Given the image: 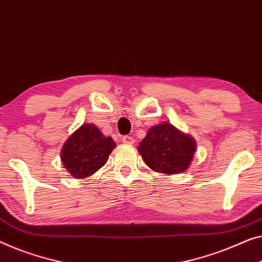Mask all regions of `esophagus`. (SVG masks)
<instances>
[{
  "instance_id": "esophagus-1",
  "label": "esophagus",
  "mask_w": 262,
  "mask_h": 262,
  "mask_svg": "<svg viewBox=\"0 0 262 262\" xmlns=\"http://www.w3.org/2000/svg\"><path fill=\"white\" fill-rule=\"evenodd\" d=\"M123 143L127 144V145H132L135 143V139L131 137V136H124L123 137Z\"/></svg>"
}]
</instances>
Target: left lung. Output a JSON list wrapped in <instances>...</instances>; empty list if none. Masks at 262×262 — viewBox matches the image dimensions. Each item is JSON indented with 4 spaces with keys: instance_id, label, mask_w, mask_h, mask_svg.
I'll return each mask as SVG.
<instances>
[{
    "instance_id": "8db88e82",
    "label": "left lung",
    "mask_w": 262,
    "mask_h": 262,
    "mask_svg": "<svg viewBox=\"0 0 262 262\" xmlns=\"http://www.w3.org/2000/svg\"><path fill=\"white\" fill-rule=\"evenodd\" d=\"M154 171L177 175L187 171L196 152V140L170 123L151 126L137 147Z\"/></svg>"
}]
</instances>
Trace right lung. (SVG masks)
<instances>
[{
  "label": "right lung",
  "instance_id": "add662e5",
  "mask_svg": "<svg viewBox=\"0 0 262 262\" xmlns=\"http://www.w3.org/2000/svg\"><path fill=\"white\" fill-rule=\"evenodd\" d=\"M117 145L111 137H105L94 124H82L66 139L61 149V162L74 178L92 176L106 164Z\"/></svg>",
  "mask_w": 262,
  "mask_h": 262
}]
</instances>
